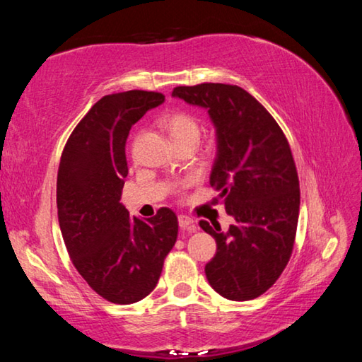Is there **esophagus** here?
Returning <instances> with one entry per match:
<instances>
[{
  "mask_svg": "<svg viewBox=\"0 0 362 362\" xmlns=\"http://www.w3.org/2000/svg\"><path fill=\"white\" fill-rule=\"evenodd\" d=\"M179 225L180 228H189V230H194V220L188 216H179Z\"/></svg>",
  "mask_w": 362,
  "mask_h": 362,
  "instance_id": "1",
  "label": "esophagus"
}]
</instances>
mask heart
<instances>
[{
	"instance_id": "heart-1",
	"label": "heart",
	"mask_w": 362,
	"mask_h": 362,
	"mask_svg": "<svg viewBox=\"0 0 362 362\" xmlns=\"http://www.w3.org/2000/svg\"><path fill=\"white\" fill-rule=\"evenodd\" d=\"M164 129L175 145L183 142H198L201 126L196 116L188 112H175L163 119Z\"/></svg>"
}]
</instances>
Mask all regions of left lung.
Segmentation results:
<instances>
[{
	"label": "left lung",
	"mask_w": 362,
	"mask_h": 362,
	"mask_svg": "<svg viewBox=\"0 0 362 362\" xmlns=\"http://www.w3.org/2000/svg\"><path fill=\"white\" fill-rule=\"evenodd\" d=\"M173 97L207 110L217 142L209 183L235 218L228 231L199 222L217 243L206 278L225 298L252 300L276 283L296 240L300 189L291 146L273 116L238 86H179Z\"/></svg>",
	"instance_id": "1"
}]
</instances>
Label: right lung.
Here are the masks:
<instances>
[{
	"label": "right lung",
	"mask_w": 362,
	"mask_h": 362,
	"mask_svg": "<svg viewBox=\"0 0 362 362\" xmlns=\"http://www.w3.org/2000/svg\"><path fill=\"white\" fill-rule=\"evenodd\" d=\"M163 102V94L148 90L102 97L71 132L60 159L57 211L66 250L86 283L113 303H136L155 289L179 233L168 207L139 218L119 203L131 127Z\"/></svg>",
	"instance_id": "1"
}]
</instances>
